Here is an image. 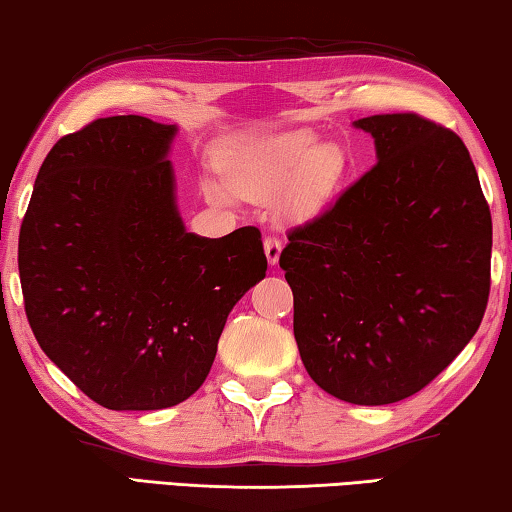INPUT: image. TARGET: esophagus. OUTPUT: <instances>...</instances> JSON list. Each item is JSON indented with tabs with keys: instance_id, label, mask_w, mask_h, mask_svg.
<instances>
[{
	"instance_id": "obj_1",
	"label": "esophagus",
	"mask_w": 512,
	"mask_h": 512,
	"mask_svg": "<svg viewBox=\"0 0 512 512\" xmlns=\"http://www.w3.org/2000/svg\"><path fill=\"white\" fill-rule=\"evenodd\" d=\"M264 253H266V259H269V264L275 266L280 262V253H282V243L275 239V237H266L264 239Z\"/></svg>"
}]
</instances>
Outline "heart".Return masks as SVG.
Wrapping results in <instances>:
<instances>
[{
	"instance_id": "heart-1",
	"label": "heart",
	"mask_w": 512,
	"mask_h": 512,
	"mask_svg": "<svg viewBox=\"0 0 512 512\" xmlns=\"http://www.w3.org/2000/svg\"><path fill=\"white\" fill-rule=\"evenodd\" d=\"M344 168L342 150L321 145L319 136L305 129L239 143L221 161L225 188L257 202L280 196L278 216L289 225L312 223L326 212L344 180ZM226 192L218 184L207 186V196L218 205L230 202Z\"/></svg>"
}]
</instances>
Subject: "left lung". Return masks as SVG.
Returning a JSON list of instances; mask_svg holds the SVG:
<instances>
[{"label": "left lung", "mask_w": 512, "mask_h": 512, "mask_svg": "<svg viewBox=\"0 0 512 512\" xmlns=\"http://www.w3.org/2000/svg\"><path fill=\"white\" fill-rule=\"evenodd\" d=\"M353 127L378 164L289 234L280 266L310 378L339 401L387 405L424 389L481 326L492 218L451 129L415 113Z\"/></svg>", "instance_id": "obj_1"}]
</instances>
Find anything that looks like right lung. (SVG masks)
<instances>
[{
    "mask_svg": "<svg viewBox=\"0 0 512 512\" xmlns=\"http://www.w3.org/2000/svg\"><path fill=\"white\" fill-rule=\"evenodd\" d=\"M177 125L111 116L63 136L20 230L29 326L47 358L109 410L189 399L227 314L266 275L257 227L186 230L168 161Z\"/></svg>",
    "mask_w": 512,
    "mask_h": 512,
    "instance_id": "right-lung-1",
    "label": "right lung"
}]
</instances>
